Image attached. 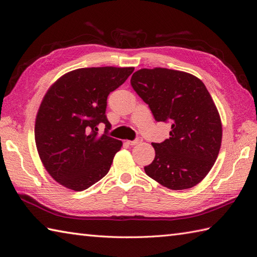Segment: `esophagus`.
Returning a JSON list of instances; mask_svg holds the SVG:
<instances>
[{"mask_svg":"<svg viewBox=\"0 0 257 257\" xmlns=\"http://www.w3.org/2000/svg\"><path fill=\"white\" fill-rule=\"evenodd\" d=\"M142 142H143L142 138H137V139H135V141H126V144L130 146H135V145L141 144Z\"/></svg>","mask_w":257,"mask_h":257,"instance_id":"1","label":"esophagus"}]
</instances>
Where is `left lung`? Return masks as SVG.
<instances>
[{"instance_id": "8db88e82", "label": "left lung", "mask_w": 257, "mask_h": 257, "mask_svg": "<svg viewBox=\"0 0 257 257\" xmlns=\"http://www.w3.org/2000/svg\"><path fill=\"white\" fill-rule=\"evenodd\" d=\"M157 121H169V138L152 144L155 158L146 174L170 190L198 184L214 165L222 143L221 116L196 76L163 67L142 68L131 78Z\"/></svg>"}]
</instances>
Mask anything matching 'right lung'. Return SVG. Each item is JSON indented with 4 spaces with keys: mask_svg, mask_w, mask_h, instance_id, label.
I'll return each instance as SVG.
<instances>
[{
    "mask_svg": "<svg viewBox=\"0 0 257 257\" xmlns=\"http://www.w3.org/2000/svg\"><path fill=\"white\" fill-rule=\"evenodd\" d=\"M134 67H84L61 76L46 92L35 119V144L45 169L59 184L80 192L109 172L122 142L97 133L107 97Z\"/></svg>",
    "mask_w": 257,
    "mask_h": 257,
    "instance_id": "right-lung-1",
    "label": "right lung"
}]
</instances>
